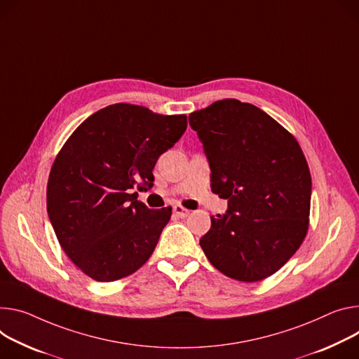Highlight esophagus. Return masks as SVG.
Listing matches in <instances>:
<instances>
[{
	"label": "esophagus",
	"instance_id": "1",
	"mask_svg": "<svg viewBox=\"0 0 359 359\" xmlns=\"http://www.w3.org/2000/svg\"><path fill=\"white\" fill-rule=\"evenodd\" d=\"M173 213H175L177 217L184 219V217H187V216L190 215V210H187V209H184L183 206L177 205V206H175V208H173Z\"/></svg>",
	"mask_w": 359,
	"mask_h": 359
}]
</instances>
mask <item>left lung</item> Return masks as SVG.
Wrapping results in <instances>:
<instances>
[{"label": "left lung", "instance_id": "8db88e82", "mask_svg": "<svg viewBox=\"0 0 359 359\" xmlns=\"http://www.w3.org/2000/svg\"><path fill=\"white\" fill-rule=\"evenodd\" d=\"M210 165V187L227 210L210 216L201 246L223 275L262 280L279 271L304 242L312 180L301 146L253 104L215 102L189 116Z\"/></svg>", "mask_w": 359, "mask_h": 359}]
</instances>
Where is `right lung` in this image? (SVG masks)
<instances>
[{"label": "right lung", "mask_w": 359, "mask_h": 359, "mask_svg": "<svg viewBox=\"0 0 359 359\" xmlns=\"http://www.w3.org/2000/svg\"><path fill=\"white\" fill-rule=\"evenodd\" d=\"M186 127L184 114L117 103L86 118L57 154L48 217L62 250L91 279H121L151 256L172 208L149 209L132 191L153 187L157 158Z\"/></svg>", "instance_id": "right-lung-1"}]
</instances>
